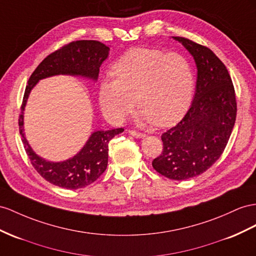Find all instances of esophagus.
I'll return each instance as SVG.
<instances>
[{
    "instance_id": "esophagus-1",
    "label": "esophagus",
    "mask_w": 256,
    "mask_h": 256,
    "mask_svg": "<svg viewBox=\"0 0 256 256\" xmlns=\"http://www.w3.org/2000/svg\"><path fill=\"white\" fill-rule=\"evenodd\" d=\"M128 132L130 135H132V136H134V137H138V138H140V137L142 138V137H145V136H146L144 133L137 132V130H128Z\"/></svg>"
}]
</instances>
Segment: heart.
Returning <instances> with one entry per match:
<instances>
[{
    "mask_svg": "<svg viewBox=\"0 0 256 256\" xmlns=\"http://www.w3.org/2000/svg\"><path fill=\"white\" fill-rule=\"evenodd\" d=\"M112 74L114 78L100 82V104L104 114L116 123L126 119L137 102L140 122L170 126L184 114L192 100V66L178 53L130 50L114 64Z\"/></svg>",
    "mask_w": 256,
    "mask_h": 256,
    "instance_id": "heart-1",
    "label": "heart"
}]
</instances>
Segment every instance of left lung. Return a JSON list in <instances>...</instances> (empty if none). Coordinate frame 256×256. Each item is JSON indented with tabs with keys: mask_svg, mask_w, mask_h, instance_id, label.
Listing matches in <instances>:
<instances>
[{
	"mask_svg": "<svg viewBox=\"0 0 256 256\" xmlns=\"http://www.w3.org/2000/svg\"><path fill=\"white\" fill-rule=\"evenodd\" d=\"M173 38L196 62V94L185 116L162 134V152L152 166L170 180H184L206 172L218 160L234 126L237 102L232 78L220 58L189 38Z\"/></svg>",
	"mask_w": 256,
	"mask_h": 256,
	"instance_id": "8db88e82",
	"label": "left lung"
}]
</instances>
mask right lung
<instances>
[{"label": "right lung", "mask_w": 256, "mask_h": 256, "mask_svg": "<svg viewBox=\"0 0 256 256\" xmlns=\"http://www.w3.org/2000/svg\"><path fill=\"white\" fill-rule=\"evenodd\" d=\"M109 46L100 41L81 40L64 45L44 58L31 74L26 86L22 112L19 116V132L22 137L31 164L44 180L66 189H78L94 182L104 172L108 164V144L123 128L96 130L90 135L81 152L74 158L62 162H50L34 154L24 133V110L32 88L44 78L56 74L81 76L97 80L100 67L109 54Z\"/></svg>", "instance_id": "add662e5"}]
</instances>
